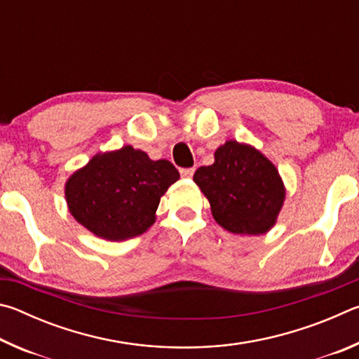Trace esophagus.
<instances>
[{
    "label": "esophagus",
    "instance_id": "esophagus-1",
    "mask_svg": "<svg viewBox=\"0 0 359 359\" xmlns=\"http://www.w3.org/2000/svg\"><path fill=\"white\" fill-rule=\"evenodd\" d=\"M193 174H194V168L180 169V175H182V177H185V179H190V177H193Z\"/></svg>",
    "mask_w": 359,
    "mask_h": 359
}]
</instances>
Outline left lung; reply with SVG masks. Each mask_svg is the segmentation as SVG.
<instances>
[{"mask_svg": "<svg viewBox=\"0 0 359 359\" xmlns=\"http://www.w3.org/2000/svg\"><path fill=\"white\" fill-rule=\"evenodd\" d=\"M214 158V165L199 168L193 180L208 198L215 222L242 236H261L274 228L287 196L274 163L234 139L222 144Z\"/></svg>", "mask_w": 359, "mask_h": 359, "instance_id": "obj_1", "label": "left lung"}]
</instances>
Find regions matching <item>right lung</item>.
<instances>
[{
  "label": "right lung",
  "instance_id": "obj_1",
  "mask_svg": "<svg viewBox=\"0 0 359 359\" xmlns=\"http://www.w3.org/2000/svg\"><path fill=\"white\" fill-rule=\"evenodd\" d=\"M179 171L168 160H150L145 151L123 145L100 151L65 184L71 215L96 238L118 242L147 231L156 220L163 194Z\"/></svg>",
  "mask_w": 359,
  "mask_h": 359
}]
</instances>
